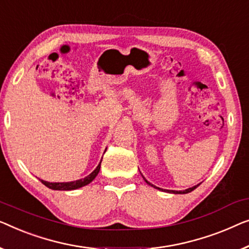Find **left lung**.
Segmentation results:
<instances>
[{
    "instance_id": "8db88e82",
    "label": "left lung",
    "mask_w": 249,
    "mask_h": 249,
    "mask_svg": "<svg viewBox=\"0 0 249 249\" xmlns=\"http://www.w3.org/2000/svg\"><path fill=\"white\" fill-rule=\"evenodd\" d=\"M143 178V176H142ZM143 179H145V182L147 183V184L148 185H151L153 187H155V189H157V190H160V191H164V192H167V193H174V194H186V193H190V192H192L193 190H196L197 186H199V184L197 185H194V186H192V187H189V189H186V190H184V191H174V190H164V189H160V187H157V186H155V185H153L151 184V183H149L148 181H147V179L143 178Z\"/></svg>"
}]
</instances>
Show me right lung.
<instances>
[{
  "label": "right lung",
  "mask_w": 249,
  "mask_h": 249,
  "mask_svg": "<svg viewBox=\"0 0 249 249\" xmlns=\"http://www.w3.org/2000/svg\"><path fill=\"white\" fill-rule=\"evenodd\" d=\"M101 161H102V160H101ZM101 161H100V164L98 165V166H96L94 171H93L91 174L85 176L84 178H80V179H76V181H71V182H55V183L47 182V181H44V179H40V181H41L42 184L46 185L47 187H49V189H52V190L71 191V190L80 189V187H83V186L89 184V183H91L93 179L96 178V175L99 174L100 168H101Z\"/></svg>",
  "instance_id": "obj_1"
}]
</instances>
